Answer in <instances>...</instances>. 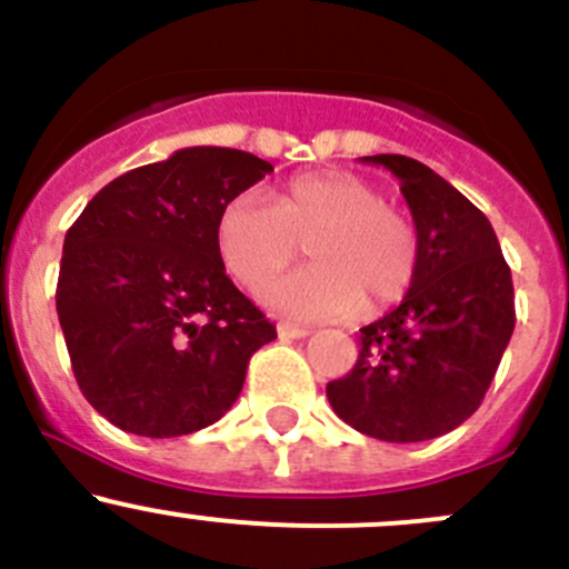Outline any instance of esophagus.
Here are the masks:
<instances>
[{"mask_svg": "<svg viewBox=\"0 0 569 569\" xmlns=\"http://www.w3.org/2000/svg\"><path fill=\"white\" fill-rule=\"evenodd\" d=\"M277 333L279 339H303L309 337V328L307 326H298V323H287V320H282V323H277Z\"/></svg>", "mask_w": 569, "mask_h": 569, "instance_id": "34e87169", "label": "esophagus"}]
</instances>
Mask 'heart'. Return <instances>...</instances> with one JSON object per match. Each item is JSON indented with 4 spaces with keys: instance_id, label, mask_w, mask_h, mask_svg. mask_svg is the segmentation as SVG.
I'll return each instance as SVG.
<instances>
[{
    "instance_id": "obj_1",
    "label": "heart",
    "mask_w": 569,
    "mask_h": 569,
    "mask_svg": "<svg viewBox=\"0 0 569 569\" xmlns=\"http://www.w3.org/2000/svg\"><path fill=\"white\" fill-rule=\"evenodd\" d=\"M303 241L312 266L262 290L268 307L301 320L348 318L361 303L383 312L411 290L419 268L408 216L380 202L378 189L353 172L296 174L273 204L241 194L216 219L221 262L249 290L290 266Z\"/></svg>"
}]
</instances>
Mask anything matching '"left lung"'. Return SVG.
<instances>
[{"label": "left lung", "mask_w": 569, "mask_h": 569, "mask_svg": "<svg viewBox=\"0 0 569 569\" xmlns=\"http://www.w3.org/2000/svg\"><path fill=\"white\" fill-rule=\"evenodd\" d=\"M386 167L411 208L419 268L402 303L361 328L353 370L326 386L333 413L391 443L455 430L485 400L515 328L512 273L488 216L408 156Z\"/></svg>", "instance_id": "8db88e82"}]
</instances>
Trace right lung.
I'll return each mask as SVG.
<instances>
[{"label":"right lung","instance_id":"add662e5","mask_svg":"<svg viewBox=\"0 0 569 569\" xmlns=\"http://www.w3.org/2000/svg\"><path fill=\"white\" fill-rule=\"evenodd\" d=\"M273 172L232 148H183L87 202L62 246L57 315L76 383L120 430L189 436L232 408L277 326L230 282L221 208Z\"/></svg>","mask_w":569,"mask_h":569}]
</instances>
